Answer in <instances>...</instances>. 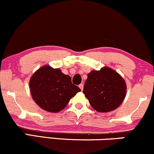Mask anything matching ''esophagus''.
Returning <instances> with one entry per match:
<instances>
[{
    "mask_svg": "<svg viewBox=\"0 0 154 154\" xmlns=\"http://www.w3.org/2000/svg\"><path fill=\"white\" fill-rule=\"evenodd\" d=\"M79 86V88H80L81 89V91H83V88H84V84H81Z\"/></svg>",
    "mask_w": 154,
    "mask_h": 154,
    "instance_id": "1",
    "label": "esophagus"
}]
</instances>
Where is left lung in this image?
Instances as JSON below:
<instances>
[{"label": "left lung", "instance_id": "8db88e82", "mask_svg": "<svg viewBox=\"0 0 154 154\" xmlns=\"http://www.w3.org/2000/svg\"><path fill=\"white\" fill-rule=\"evenodd\" d=\"M87 76L83 93L96 111L109 112L122 104L127 86L115 70L104 67L100 70H91Z\"/></svg>", "mask_w": 154, "mask_h": 154}]
</instances>
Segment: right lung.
I'll return each mask as SVG.
<instances>
[{"label":"right lung","instance_id":"right-lung-1","mask_svg":"<svg viewBox=\"0 0 154 154\" xmlns=\"http://www.w3.org/2000/svg\"><path fill=\"white\" fill-rule=\"evenodd\" d=\"M29 88L32 99L39 107L56 113L66 107L70 99L81 89L71 82V78L59 68L45 66L31 77Z\"/></svg>","mask_w":154,"mask_h":154}]
</instances>
